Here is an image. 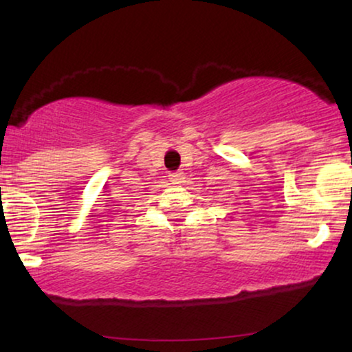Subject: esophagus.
Returning a JSON list of instances; mask_svg holds the SVG:
<instances>
[{"instance_id": "34e87169", "label": "esophagus", "mask_w": 352, "mask_h": 352, "mask_svg": "<svg viewBox=\"0 0 352 352\" xmlns=\"http://www.w3.org/2000/svg\"><path fill=\"white\" fill-rule=\"evenodd\" d=\"M184 179V173L182 171H175V173H170V181L175 182V184H179Z\"/></svg>"}]
</instances>
